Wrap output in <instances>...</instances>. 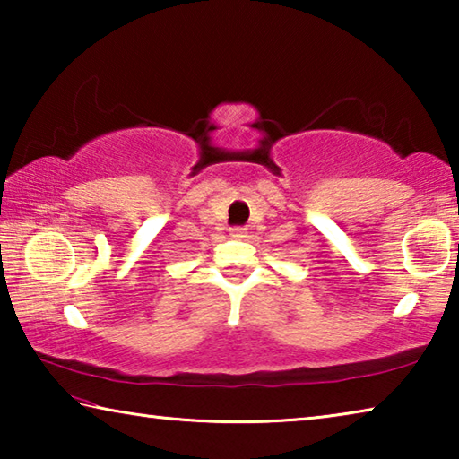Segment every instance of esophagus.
<instances>
[{
    "instance_id": "esophagus-1",
    "label": "esophagus",
    "mask_w": 459,
    "mask_h": 459,
    "mask_svg": "<svg viewBox=\"0 0 459 459\" xmlns=\"http://www.w3.org/2000/svg\"><path fill=\"white\" fill-rule=\"evenodd\" d=\"M247 235H248V232H247V229H243V227H235V229H230V237L232 238H247Z\"/></svg>"
}]
</instances>
